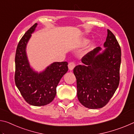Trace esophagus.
I'll use <instances>...</instances> for the list:
<instances>
[{
	"label": "esophagus",
	"instance_id": "esophagus-1",
	"mask_svg": "<svg viewBox=\"0 0 134 134\" xmlns=\"http://www.w3.org/2000/svg\"><path fill=\"white\" fill-rule=\"evenodd\" d=\"M75 65H76L75 63L74 62H71L69 63V65H68V67H69V69L70 70H72L74 68V67H75Z\"/></svg>",
	"mask_w": 134,
	"mask_h": 134
}]
</instances>
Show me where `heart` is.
I'll return each instance as SVG.
<instances>
[{
  "instance_id": "obj_1",
  "label": "heart",
  "mask_w": 134,
  "mask_h": 134,
  "mask_svg": "<svg viewBox=\"0 0 134 134\" xmlns=\"http://www.w3.org/2000/svg\"><path fill=\"white\" fill-rule=\"evenodd\" d=\"M88 41H88L87 40H84L83 41H82V44H84V45H85V44H87V43L88 42Z\"/></svg>"
}]
</instances>
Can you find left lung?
Wrapping results in <instances>:
<instances>
[{"mask_svg": "<svg viewBox=\"0 0 134 134\" xmlns=\"http://www.w3.org/2000/svg\"><path fill=\"white\" fill-rule=\"evenodd\" d=\"M103 45L106 48L102 53H99L100 47H96L81 58L83 64L77 65L73 70L79 100L89 109L105 106L119 86L121 47L109 29Z\"/></svg>", "mask_w": 134, "mask_h": 134, "instance_id": "1", "label": "left lung"}]
</instances>
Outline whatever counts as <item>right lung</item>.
<instances>
[{"instance_id":"obj_1","label":"right lung","mask_w":134,"mask_h":134,"mask_svg":"<svg viewBox=\"0 0 134 134\" xmlns=\"http://www.w3.org/2000/svg\"><path fill=\"white\" fill-rule=\"evenodd\" d=\"M37 24L31 26L18 43L15 55V81L22 97L29 105L41 106L53 100L56 88L61 79L68 71L67 62H54L45 70L38 72L31 67L26 48L31 34Z\"/></svg>"}]
</instances>
